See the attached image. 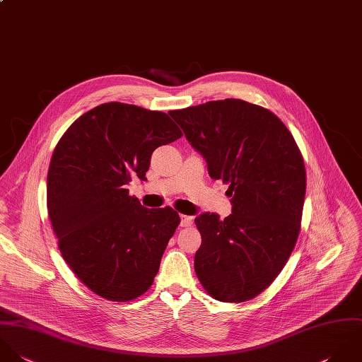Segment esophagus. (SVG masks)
Listing matches in <instances>:
<instances>
[{"mask_svg":"<svg viewBox=\"0 0 362 362\" xmlns=\"http://www.w3.org/2000/svg\"><path fill=\"white\" fill-rule=\"evenodd\" d=\"M180 225L182 226H192L193 225V217H190V216H180Z\"/></svg>","mask_w":362,"mask_h":362,"instance_id":"esophagus-1","label":"esophagus"}]
</instances>
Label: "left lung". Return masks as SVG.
Masks as SVG:
<instances>
[{
  "instance_id": "obj_1",
  "label": "left lung",
  "mask_w": 362,
  "mask_h": 362,
  "mask_svg": "<svg viewBox=\"0 0 362 362\" xmlns=\"http://www.w3.org/2000/svg\"><path fill=\"white\" fill-rule=\"evenodd\" d=\"M169 115L232 197L223 221L210 213L194 219L197 279L217 300H249L276 280L299 235L306 172L298 145L274 113L240 99Z\"/></svg>"
}]
</instances>
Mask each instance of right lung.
Instances as JSON below:
<instances>
[{"instance_id":"1","label":"right lung","mask_w":362,"mask_h":362,"mask_svg":"<svg viewBox=\"0 0 362 362\" xmlns=\"http://www.w3.org/2000/svg\"><path fill=\"white\" fill-rule=\"evenodd\" d=\"M183 134L163 112L109 102L78 117L56 146L47 210L74 274L102 298L126 302L152 286L180 217L129 196L152 152Z\"/></svg>"}]
</instances>
